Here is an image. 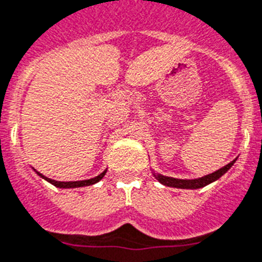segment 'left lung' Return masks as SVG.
I'll return each mask as SVG.
<instances>
[{
    "label": "left lung",
    "instance_id": "1",
    "mask_svg": "<svg viewBox=\"0 0 262 262\" xmlns=\"http://www.w3.org/2000/svg\"><path fill=\"white\" fill-rule=\"evenodd\" d=\"M235 162H236V159H233V161L229 162L228 165H226L224 167H222V169L216 170V171L212 172V174L204 175V177H202V178H196V179H177V178H171V177H165V175L162 174H156V172H153V175L156 177V179L159 182V183H162L163 186H167V187L196 190V188H202L204 187V186L212 183V182L217 181L222 175H224L229 169H231Z\"/></svg>",
    "mask_w": 262,
    "mask_h": 262
}]
</instances>
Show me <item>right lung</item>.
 I'll return each instance as SVG.
<instances>
[{"label": "right lung", "mask_w": 262, "mask_h": 262, "mask_svg": "<svg viewBox=\"0 0 262 262\" xmlns=\"http://www.w3.org/2000/svg\"><path fill=\"white\" fill-rule=\"evenodd\" d=\"M36 174L39 175L40 178H43L45 181H47L49 183H51V185H54L55 187H59V188H76V187H84V186H91V185H95V183H97L99 181H101V179L104 178V175H105L106 170H104L101 174H99L97 177H95V178H91V179H84V181H75V182H59V181H54V179H50L47 178V177H45L43 174H40V172L35 171Z\"/></svg>", "instance_id": "add662e5"}]
</instances>
